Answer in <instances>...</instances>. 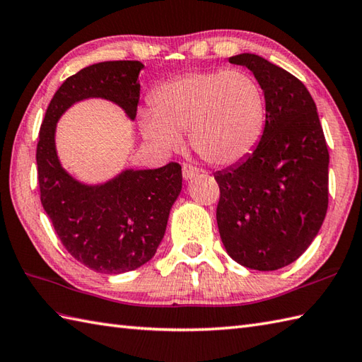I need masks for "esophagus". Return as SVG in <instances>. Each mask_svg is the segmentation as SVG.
<instances>
[{
  "instance_id": "1",
  "label": "esophagus",
  "mask_w": 362,
  "mask_h": 362,
  "mask_svg": "<svg viewBox=\"0 0 362 362\" xmlns=\"http://www.w3.org/2000/svg\"><path fill=\"white\" fill-rule=\"evenodd\" d=\"M199 173V168H197L195 165H190V164H184L182 165V176L184 180H192L195 178V176Z\"/></svg>"
}]
</instances>
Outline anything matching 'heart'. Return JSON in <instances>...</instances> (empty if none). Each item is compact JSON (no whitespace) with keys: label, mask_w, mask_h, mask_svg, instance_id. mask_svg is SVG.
<instances>
[{"label":"heart","mask_w":362,"mask_h":362,"mask_svg":"<svg viewBox=\"0 0 362 362\" xmlns=\"http://www.w3.org/2000/svg\"><path fill=\"white\" fill-rule=\"evenodd\" d=\"M151 108L141 116L144 138L175 150L189 132L197 153L218 167L251 155L267 120L262 86L243 71H195L168 80L151 95Z\"/></svg>","instance_id":"b5f03b06"}]
</instances>
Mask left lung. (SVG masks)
<instances>
[{
    "instance_id": "1",
    "label": "left lung",
    "mask_w": 362,
    "mask_h": 362,
    "mask_svg": "<svg viewBox=\"0 0 362 362\" xmlns=\"http://www.w3.org/2000/svg\"><path fill=\"white\" fill-rule=\"evenodd\" d=\"M234 65L252 71L267 99L259 146L216 172V223L237 263L276 271L307 251L328 207V148L316 103L299 78L255 54Z\"/></svg>"
}]
</instances>
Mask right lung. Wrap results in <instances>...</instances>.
Wrapping results in <instances>:
<instances>
[{"instance_id": "add662e5", "label": "right lung", "mask_w": 362, "mask_h": 362, "mask_svg": "<svg viewBox=\"0 0 362 362\" xmlns=\"http://www.w3.org/2000/svg\"><path fill=\"white\" fill-rule=\"evenodd\" d=\"M141 62H102L68 77L46 110L37 144L40 199L62 245L76 260L103 274L147 263L164 238L168 214L182 187L181 165L127 170L88 186L62 167L55 150L57 120L72 103L115 102L132 120L139 103Z\"/></svg>"}]
</instances>
